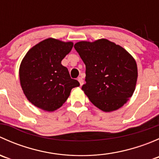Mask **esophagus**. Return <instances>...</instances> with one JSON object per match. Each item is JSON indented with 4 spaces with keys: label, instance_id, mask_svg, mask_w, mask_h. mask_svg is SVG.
Wrapping results in <instances>:
<instances>
[{
    "label": "esophagus",
    "instance_id": "1",
    "mask_svg": "<svg viewBox=\"0 0 159 159\" xmlns=\"http://www.w3.org/2000/svg\"><path fill=\"white\" fill-rule=\"evenodd\" d=\"M78 81H79V83H80V85H82L83 84H84V81H83V79H82V78H81V77H79V78H78Z\"/></svg>",
    "mask_w": 159,
    "mask_h": 159
}]
</instances>
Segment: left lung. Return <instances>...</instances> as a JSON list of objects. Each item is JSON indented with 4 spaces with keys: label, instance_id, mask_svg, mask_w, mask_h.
Returning a JSON list of instances; mask_svg holds the SVG:
<instances>
[{
    "label": "left lung",
    "instance_id": "1",
    "mask_svg": "<svg viewBox=\"0 0 159 159\" xmlns=\"http://www.w3.org/2000/svg\"><path fill=\"white\" fill-rule=\"evenodd\" d=\"M86 67L82 90L91 103L105 112L119 109L135 90L137 64L121 46L102 38L75 44Z\"/></svg>",
    "mask_w": 159,
    "mask_h": 159
}]
</instances>
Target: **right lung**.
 <instances>
[{"mask_svg": "<svg viewBox=\"0 0 159 159\" xmlns=\"http://www.w3.org/2000/svg\"><path fill=\"white\" fill-rule=\"evenodd\" d=\"M71 41L49 38L27 52L19 68V78L23 92L37 108L54 111L63 105L73 88L79 82L70 78L61 61L73 48Z\"/></svg>", "mask_w": 159, "mask_h": 159, "instance_id": "obj_1", "label": "right lung"}]
</instances>
